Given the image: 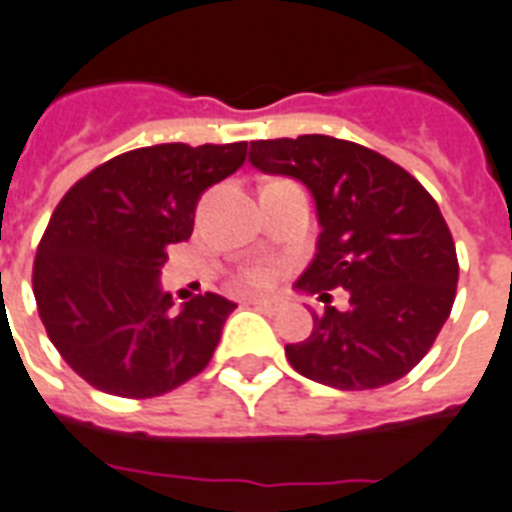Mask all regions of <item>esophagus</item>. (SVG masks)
<instances>
[{"label":"esophagus","mask_w":512,"mask_h":512,"mask_svg":"<svg viewBox=\"0 0 512 512\" xmlns=\"http://www.w3.org/2000/svg\"><path fill=\"white\" fill-rule=\"evenodd\" d=\"M248 304L256 306V309H261V312L277 314V312H282L285 306H288V301H285V298H280V296H272V298L253 296V298H248Z\"/></svg>","instance_id":"34e87169"}]
</instances>
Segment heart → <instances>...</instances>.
Segmentation results:
<instances>
[{
	"label": "heart",
	"instance_id": "1",
	"mask_svg": "<svg viewBox=\"0 0 512 512\" xmlns=\"http://www.w3.org/2000/svg\"><path fill=\"white\" fill-rule=\"evenodd\" d=\"M277 277H280V264L267 259L251 261V264H245V267L237 272V282L253 290H264L269 288V285H275Z\"/></svg>",
	"mask_w": 512,
	"mask_h": 512
}]
</instances>
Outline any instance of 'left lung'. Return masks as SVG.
Masks as SVG:
<instances>
[{"mask_svg":"<svg viewBox=\"0 0 512 512\" xmlns=\"http://www.w3.org/2000/svg\"><path fill=\"white\" fill-rule=\"evenodd\" d=\"M251 163L301 179L320 216L317 256L296 288L320 293L314 330L288 343L293 370L341 391L404 378L436 341L457 293V251L431 192L386 155L327 134L251 142ZM343 287L338 313L327 289Z\"/></svg>","mask_w":512,"mask_h":512,"instance_id":"left-lung-1","label":"left lung"}]
</instances>
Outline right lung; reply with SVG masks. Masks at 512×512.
Instances as JSON below:
<instances>
[{"instance_id": "right-lung-1", "label": "right lung", "mask_w": 512, "mask_h": 512, "mask_svg": "<svg viewBox=\"0 0 512 512\" xmlns=\"http://www.w3.org/2000/svg\"><path fill=\"white\" fill-rule=\"evenodd\" d=\"M245 147H137L100 163L57 203L36 248V309L89 386L150 399L206 370L235 304L203 293L174 312L158 275L166 248L190 240L200 195L243 166Z\"/></svg>"}]
</instances>
